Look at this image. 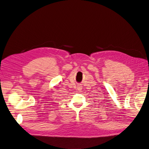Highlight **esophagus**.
<instances>
[{
  "mask_svg": "<svg viewBox=\"0 0 149 149\" xmlns=\"http://www.w3.org/2000/svg\"><path fill=\"white\" fill-rule=\"evenodd\" d=\"M81 89H82V88H81V87H80H80H78V90H79V91H81Z\"/></svg>",
  "mask_w": 149,
  "mask_h": 149,
  "instance_id": "1",
  "label": "esophagus"
}]
</instances>
